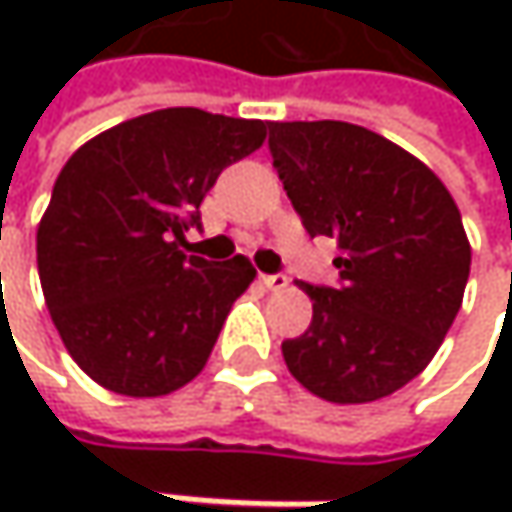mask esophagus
Returning a JSON list of instances; mask_svg holds the SVG:
<instances>
[{
  "label": "esophagus",
  "instance_id": "obj_1",
  "mask_svg": "<svg viewBox=\"0 0 512 512\" xmlns=\"http://www.w3.org/2000/svg\"><path fill=\"white\" fill-rule=\"evenodd\" d=\"M260 281L269 287V290H284L290 284V278L284 272H275V275H260Z\"/></svg>",
  "mask_w": 512,
  "mask_h": 512
}]
</instances>
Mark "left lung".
I'll use <instances>...</instances> for the list:
<instances>
[{"label":"left lung","instance_id":"left-lung-1","mask_svg":"<svg viewBox=\"0 0 512 512\" xmlns=\"http://www.w3.org/2000/svg\"><path fill=\"white\" fill-rule=\"evenodd\" d=\"M272 165L311 237L338 240V287L299 284L311 326L287 370L329 403L412 382L462 305L471 246L445 183L409 151L347 121H269Z\"/></svg>","mask_w":512,"mask_h":512}]
</instances>
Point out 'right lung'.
I'll list each match as a JSON object with an SVG mask.
<instances>
[{
	"instance_id": "add662e5",
	"label": "right lung",
	"mask_w": 512,
	"mask_h": 512,
	"mask_svg": "<svg viewBox=\"0 0 512 512\" xmlns=\"http://www.w3.org/2000/svg\"><path fill=\"white\" fill-rule=\"evenodd\" d=\"M263 121L204 109L130 118L70 156L38 225V275L73 361L103 388L162 397L192 382L231 305L255 281L249 257L183 255V231L222 168L257 151Z\"/></svg>"
}]
</instances>
